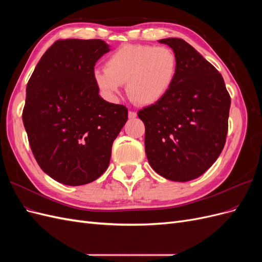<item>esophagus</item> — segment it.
I'll return each mask as SVG.
<instances>
[{
	"mask_svg": "<svg viewBox=\"0 0 262 262\" xmlns=\"http://www.w3.org/2000/svg\"><path fill=\"white\" fill-rule=\"evenodd\" d=\"M137 113L134 112H129V119H136L137 118Z\"/></svg>",
	"mask_w": 262,
	"mask_h": 262,
	"instance_id": "1",
	"label": "esophagus"
}]
</instances>
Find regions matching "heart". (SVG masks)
<instances>
[{
	"label": "heart",
	"instance_id": "obj_1",
	"mask_svg": "<svg viewBox=\"0 0 262 262\" xmlns=\"http://www.w3.org/2000/svg\"><path fill=\"white\" fill-rule=\"evenodd\" d=\"M177 73V55L167 47L125 45L106 60L105 70L94 71L93 78L109 101H117L125 84L132 101L149 106L168 94Z\"/></svg>",
	"mask_w": 262,
	"mask_h": 262
}]
</instances>
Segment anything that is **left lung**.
I'll return each mask as SVG.
<instances>
[{"mask_svg": "<svg viewBox=\"0 0 262 262\" xmlns=\"http://www.w3.org/2000/svg\"><path fill=\"white\" fill-rule=\"evenodd\" d=\"M158 42L176 53L178 73L168 94L138 116L145 125L150 167L166 179L185 182L200 177L220 156L231 97L219 71L192 46L179 38Z\"/></svg>", "mask_w": 262, "mask_h": 262, "instance_id": "left-lung-1", "label": "left lung"}]
</instances>
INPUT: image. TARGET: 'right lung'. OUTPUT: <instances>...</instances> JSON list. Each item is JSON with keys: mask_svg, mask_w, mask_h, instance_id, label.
Returning <instances> with one entry per match:
<instances>
[{"mask_svg": "<svg viewBox=\"0 0 262 262\" xmlns=\"http://www.w3.org/2000/svg\"><path fill=\"white\" fill-rule=\"evenodd\" d=\"M110 51L100 39L55 41L39 60L26 87L23 122L40 168L67 186L106 171L128 109L99 96L96 62Z\"/></svg>", "mask_w": 262, "mask_h": 262, "instance_id": "obj_1", "label": "right lung"}]
</instances>
